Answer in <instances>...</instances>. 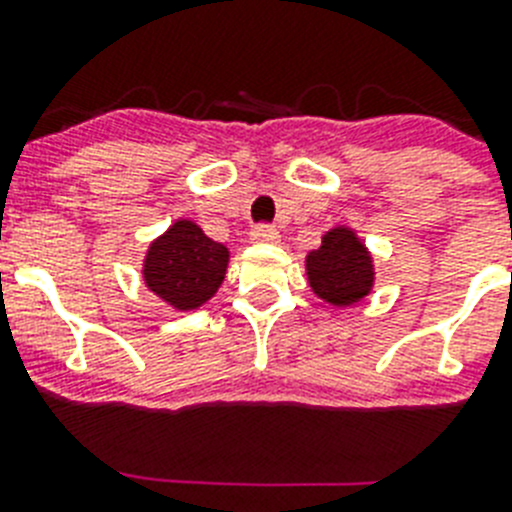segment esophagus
Instances as JSON below:
<instances>
[{"instance_id":"esophagus-1","label":"esophagus","mask_w":512,"mask_h":512,"mask_svg":"<svg viewBox=\"0 0 512 512\" xmlns=\"http://www.w3.org/2000/svg\"><path fill=\"white\" fill-rule=\"evenodd\" d=\"M251 241L256 243H277L279 241V230L274 225H253L251 228Z\"/></svg>"}]
</instances>
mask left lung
Here are the masks:
<instances>
[{"label": "left lung", "instance_id": "left-lung-1", "mask_svg": "<svg viewBox=\"0 0 512 512\" xmlns=\"http://www.w3.org/2000/svg\"><path fill=\"white\" fill-rule=\"evenodd\" d=\"M307 279L312 292L330 305H354L372 289V259L351 230L333 228L307 256Z\"/></svg>", "mask_w": 512, "mask_h": 512}]
</instances>
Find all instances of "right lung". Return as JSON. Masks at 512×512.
<instances>
[{"label": "right lung", "mask_w": 512, "mask_h": 512, "mask_svg": "<svg viewBox=\"0 0 512 512\" xmlns=\"http://www.w3.org/2000/svg\"><path fill=\"white\" fill-rule=\"evenodd\" d=\"M228 248L212 241L192 220H179L151 243L143 266L148 289L176 310L205 305L223 284Z\"/></svg>", "instance_id": "obj_1"}]
</instances>
